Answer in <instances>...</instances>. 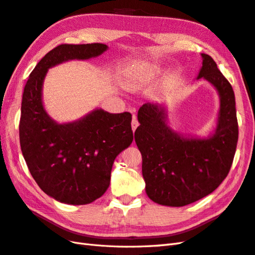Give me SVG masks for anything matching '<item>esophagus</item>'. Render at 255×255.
I'll use <instances>...</instances> for the list:
<instances>
[{"mask_svg":"<svg viewBox=\"0 0 255 255\" xmlns=\"http://www.w3.org/2000/svg\"><path fill=\"white\" fill-rule=\"evenodd\" d=\"M138 126H139V122H138V120H136V116L133 115L132 116V121H131V127H132L133 131H135V129H136V127H138Z\"/></svg>","mask_w":255,"mask_h":255,"instance_id":"esophagus-1","label":"esophagus"}]
</instances>
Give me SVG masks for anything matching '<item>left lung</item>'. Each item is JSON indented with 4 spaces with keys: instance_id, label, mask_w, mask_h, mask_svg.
Segmentation results:
<instances>
[{
    "instance_id": "1",
    "label": "left lung",
    "mask_w": 255,
    "mask_h": 255,
    "mask_svg": "<svg viewBox=\"0 0 255 255\" xmlns=\"http://www.w3.org/2000/svg\"><path fill=\"white\" fill-rule=\"evenodd\" d=\"M204 77L218 90V126L208 139L184 138L166 124L165 109L145 103L139 109L134 140L142 155L146 194L154 202L182 207L211 194L227 177L238 141V122L232 85L212 58L201 54Z\"/></svg>"
}]
</instances>
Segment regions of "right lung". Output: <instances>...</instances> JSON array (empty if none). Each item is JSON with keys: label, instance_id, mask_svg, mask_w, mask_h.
<instances>
[{"label": "right lung", "instance_id": "obj_1", "mask_svg": "<svg viewBox=\"0 0 255 255\" xmlns=\"http://www.w3.org/2000/svg\"><path fill=\"white\" fill-rule=\"evenodd\" d=\"M106 44H61L45 55L25 84L19 139L29 171L41 190L69 205H87L106 193L116 156L133 140L131 114L97 109L80 121L58 124L42 102L47 70L68 60L97 57Z\"/></svg>", "mask_w": 255, "mask_h": 255}]
</instances>
